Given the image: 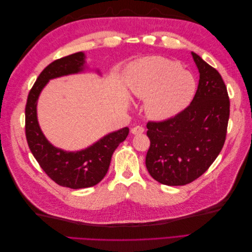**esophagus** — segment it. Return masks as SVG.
Masks as SVG:
<instances>
[{
	"label": "esophagus",
	"instance_id": "obj_1",
	"mask_svg": "<svg viewBox=\"0 0 252 252\" xmlns=\"http://www.w3.org/2000/svg\"><path fill=\"white\" fill-rule=\"evenodd\" d=\"M144 132V128L142 126H135L131 128V133L132 134H141Z\"/></svg>",
	"mask_w": 252,
	"mask_h": 252
}]
</instances>
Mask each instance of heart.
I'll list each match as a JSON object with an SVG mask.
<instances>
[{
    "label": "heart",
    "mask_w": 252,
    "mask_h": 252,
    "mask_svg": "<svg viewBox=\"0 0 252 252\" xmlns=\"http://www.w3.org/2000/svg\"><path fill=\"white\" fill-rule=\"evenodd\" d=\"M124 84L127 94L144 101V111L155 121L178 116L192 102L196 81L175 61L148 57L127 67Z\"/></svg>",
    "instance_id": "b5f03b06"
}]
</instances>
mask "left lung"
I'll return each instance as SVG.
<instances>
[{"label":"left lung","instance_id":"left-lung-1","mask_svg":"<svg viewBox=\"0 0 252 252\" xmlns=\"http://www.w3.org/2000/svg\"><path fill=\"white\" fill-rule=\"evenodd\" d=\"M191 55L200 72L192 102L178 116L147 124V170L168 186L186 185L209 168L224 146L229 120L230 102L222 77L200 56Z\"/></svg>","mask_w":252,"mask_h":252}]
</instances>
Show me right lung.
<instances>
[{"instance_id": "right-lung-1", "label": "right lung", "mask_w": 252, "mask_h": 252, "mask_svg": "<svg viewBox=\"0 0 252 252\" xmlns=\"http://www.w3.org/2000/svg\"><path fill=\"white\" fill-rule=\"evenodd\" d=\"M86 55L77 52L56 60L41 72L28 94L25 108V131L30 151L41 168L60 186L71 189L96 185L109 168L113 151L129 133V128L104 135L85 149L67 151L58 148L46 139L37 121V100L44 87L52 79L86 71ZM101 74L100 70H95Z\"/></svg>"}]
</instances>
